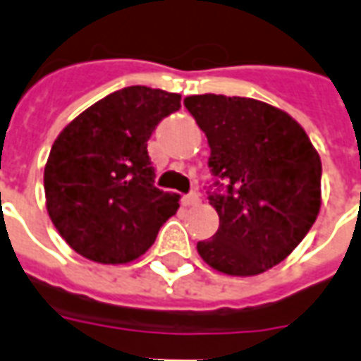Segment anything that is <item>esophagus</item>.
<instances>
[{
	"label": "esophagus",
	"mask_w": 361,
	"mask_h": 361,
	"mask_svg": "<svg viewBox=\"0 0 361 361\" xmlns=\"http://www.w3.org/2000/svg\"><path fill=\"white\" fill-rule=\"evenodd\" d=\"M197 203H199V193H197V191H191V193H188V195L183 197V204H185V207H191V204Z\"/></svg>",
	"instance_id": "34e87169"
}]
</instances>
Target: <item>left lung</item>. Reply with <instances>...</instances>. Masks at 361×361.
I'll use <instances>...</instances> for the list:
<instances>
[{
    "instance_id": "obj_1",
    "label": "left lung",
    "mask_w": 361,
    "mask_h": 361,
    "mask_svg": "<svg viewBox=\"0 0 361 361\" xmlns=\"http://www.w3.org/2000/svg\"><path fill=\"white\" fill-rule=\"evenodd\" d=\"M207 135L219 230L197 251L214 271L253 276L279 265L321 209V158L303 127L271 104L224 94L188 96ZM220 180L227 191L219 189Z\"/></svg>"
}]
</instances>
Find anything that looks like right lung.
Masks as SVG:
<instances>
[{
	"label": "right lung",
	"instance_id": "1",
	"mask_svg": "<svg viewBox=\"0 0 361 361\" xmlns=\"http://www.w3.org/2000/svg\"><path fill=\"white\" fill-rule=\"evenodd\" d=\"M181 96L149 87L116 90L58 135L44 168L46 209L79 255L121 265L141 257L180 195L154 188L149 142L181 108Z\"/></svg>",
	"mask_w": 361,
	"mask_h": 361
}]
</instances>
